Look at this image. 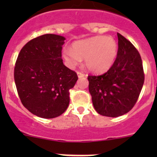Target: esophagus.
I'll use <instances>...</instances> for the list:
<instances>
[{"label": "esophagus", "instance_id": "1", "mask_svg": "<svg viewBox=\"0 0 157 157\" xmlns=\"http://www.w3.org/2000/svg\"><path fill=\"white\" fill-rule=\"evenodd\" d=\"M77 75L78 76V78H82L85 76V74H84L83 72H81V71H77Z\"/></svg>", "mask_w": 157, "mask_h": 157}]
</instances>
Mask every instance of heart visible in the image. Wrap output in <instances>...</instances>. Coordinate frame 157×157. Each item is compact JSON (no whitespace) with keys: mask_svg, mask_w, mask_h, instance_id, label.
Instances as JSON below:
<instances>
[{"mask_svg":"<svg viewBox=\"0 0 157 157\" xmlns=\"http://www.w3.org/2000/svg\"><path fill=\"white\" fill-rule=\"evenodd\" d=\"M118 53V44L110 36H94L75 41L71 49L65 48L63 56L67 63L74 67L84 59L88 70L102 73L113 65Z\"/></svg>","mask_w":157,"mask_h":157,"instance_id":"b5f03b06","label":"heart"}]
</instances>
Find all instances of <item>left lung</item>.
Listing matches in <instances>:
<instances>
[{"instance_id": "obj_1", "label": "left lung", "mask_w": 157, "mask_h": 157, "mask_svg": "<svg viewBox=\"0 0 157 157\" xmlns=\"http://www.w3.org/2000/svg\"><path fill=\"white\" fill-rule=\"evenodd\" d=\"M118 53L109 71L88 75L89 91L94 109L101 116L118 117L135 105L145 75L139 52L130 41L117 33Z\"/></svg>"}]
</instances>
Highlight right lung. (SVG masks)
I'll return each mask as SVG.
<instances>
[{"label": "right lung", "mask_w": 157, "mask_h": 157, "mask_svg": "<svg viewBox=\"0 0 157 157\" xmlns=\"http://www.w3.org/2000/svg\"><path fill=\"white\" fill-rule=\"evenodd\" d=\"M65 38L46 34L22 48L14 69L17 92L23 106L44 119L63 114L70 102V90L78 80L76 72L62 59Z\"/></svg>", "instance_id": "right-lung-1"}]
</instances>
